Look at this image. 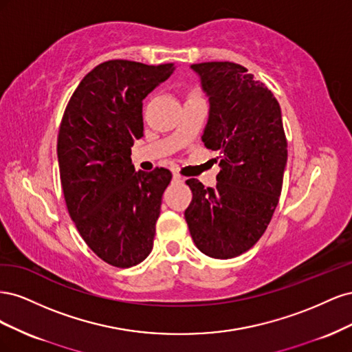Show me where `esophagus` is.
Returning <instances> with one entry per match:
<instances>
[{"label": "esophagus", "mask_w": 352, "mask_h": 352, "mask_svg": "<svg viewBox=\"0 0 352 352\" xmlns=\"http://www.w3.org/2000/svg\"><path fill=\"white\" fill-rule=\"evenodd\" d=\"M182 176H180V175H177V173H173V182L175 184H179V182H182Z\"/></svg>", "instance_id": "esophagus-1"}]
</instances>
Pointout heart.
Masks as SVG:
<instances>
[{
  "instance_id": "b5f03b06",
  "label": "heart",
  "mask_w": 352,
  "mask_h": 352,
  "mask_svg": "<svg viewBox=\"0 0 352 352\" xmlns=\"http://www.w3.org/2000/svg\"><path fill=\"white\" fill-rule=\"evenodd\" d=\"M197 94H198V92H197L195 89H192V91H190V92H189V95H197Z\"/></svg>"
}]
</instances>
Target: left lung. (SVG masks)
Listing matches in <instances>:
<instances>
[{
  "label": "left lung",
  "mask_w": 352,
  "mask_h": 352,
  "mask_svg": "<svg viewBox=\"0 0 352 352\" xmlns=\"http://www.w3.org/2000/svg\"><path fill=\"white\" fill-rule=\"evenodd\" d=\"M210 101L202 142L220 154L216 188L188 179L192 201L185 219L197 248L228 260L252 248L278 207L287 142L272 91L236 63L190 66Z\"/></svg>",
  "instance_id": "obj_1"
}]
</instances>
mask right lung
Wrapping results in <instances>:
<instances>
[{
  "label": "right lung",
  "mask_w": 352,
  "mask_h": 352,
  "mask_svg": "<svg viewBox=\"0 0 352 352\" xmlns=\"http://www.w3.org/2000/svg\"><path fill=\"white\" fill-rule=\"evenodd\" d=\"M173 70V63L104 61L80 80L63 114L57 155L69 214L88 247L114 267L140 264L153 250L172 173L135 172L131 148L144 135L142 100Z\"/></svg>",
  "instance_id": "add662e5"
}]
</instances>
